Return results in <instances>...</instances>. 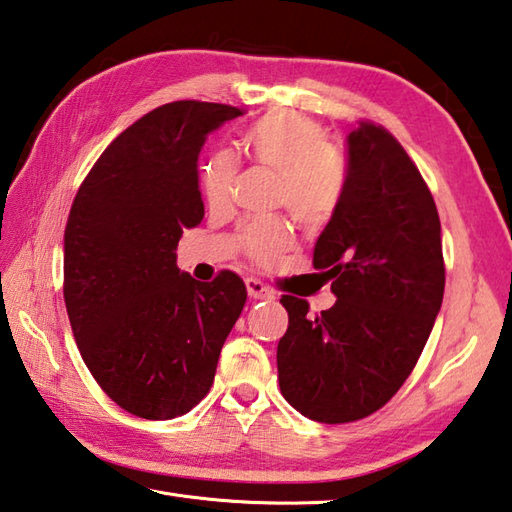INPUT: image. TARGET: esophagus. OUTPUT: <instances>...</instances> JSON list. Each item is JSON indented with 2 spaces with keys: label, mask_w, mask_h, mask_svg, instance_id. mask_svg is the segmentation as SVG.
Wrapping results in <instances>:
<instances>
[{
  "label": "esophagus",
  "mask_w": 512,
  "mask_h": 512,
  "mask_svg": "<svg viewBox=\"0 0 512 512\" xmlns=\"http://www.w3.org/2000/svg\"><path fill=\"white\" fill-rule=\"evenodd\" d=\"M245 285H247L249 298H254V300H274V289L260 283L258 278H247Z\"/></svg>",
  "instance_id": "34e87169"
}]
</instances>
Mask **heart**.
<instances>
[{
    "label": "heart",
    "instance_id": "1",
    "mask_svg": "<svg viewBox=\"0 0 512 512\" xmlns=\"http://www.w3.org/2000/svg\"><path fill=\"white\" fill-rule=\"evenodd\" d=\"M243 148L256 163L280 174L278 203L296 223L316 229L336 214L344 192V168L316 121L296 112H271L243 134ZM236 172V159L225 150L214 152L201 165L207 205L229 203ZM241 245L258 263H267L289 245V229L283 221H254L241 232Z\"/></svg>",
    "mask_w": 512,
    "mask_h": 512
}]
</instances>
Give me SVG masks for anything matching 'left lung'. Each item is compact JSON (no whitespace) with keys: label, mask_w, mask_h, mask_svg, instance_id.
<instances>
[{"label":"left lung","mask_w":512,"mask_h":512,"mask_svg":"<svg viewBox=\"0 0 512 512\" xmlns=\"http://www.w3.org/2000/svg\"><path fill=\"white\" fill-rule=\"evenodd\" d=\"M347 154L340 205L314 247L336 305L311 318L307 300L280 298V393L325 424L362 420L398 393L444 298L440 216L420 170L369 121L349 132Z\"/></svg>","instance_id":"8db88e82"}]
</instances>
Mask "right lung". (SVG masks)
Listing matches in <instances>:
<instances>
[{
    "mask_svg": "<svg viewBox=\"0 0 512 512\" xmlns=\"http://www.w3.org/2000/svg\"><path fill=\"white\" fill-rule=\"evenodd\" d=\"M243 110L174 101L114 139L70 207L64 300L92 378L145 420H172L210 391L245 307L234 271L198 283L176 267L183 229L203 221L198 154Z\"/></svg>",
    "mask_w": 512,
    "mask_h": 512,
    "instance_id": "obj_1",
    "label": "right lung"
}]
</instances>
